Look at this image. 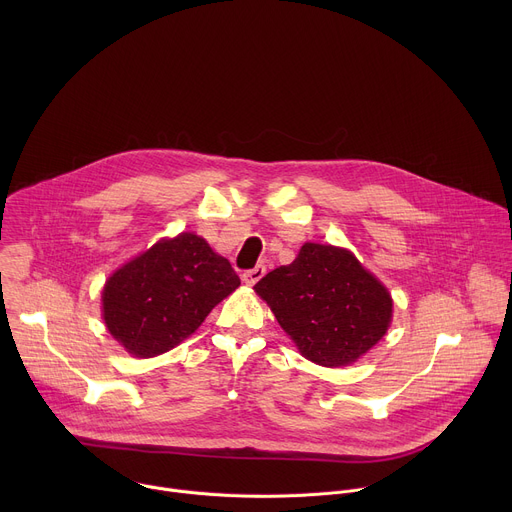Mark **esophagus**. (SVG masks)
<instances>
[{
    "label": "esophagus",
    "mask_w": 512,
    "mask_h": 512,
    "mask_svg": "<svg viewBox=\"0 0 512 512\" xmlns=\"http://www.w3.org/2000/svg\"><path fill=\"white\" fill-rule=\"evenodd\" d=\"M263 275H265V267H263V265H257L255 269L245 271L241 277H243V283H245V285H255Z\"/></svg>",
    "instance_id": "1"
}]
</instances>
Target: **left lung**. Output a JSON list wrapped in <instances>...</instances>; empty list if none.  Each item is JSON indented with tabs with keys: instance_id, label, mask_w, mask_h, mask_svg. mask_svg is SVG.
<instances>
[{
	"instance_id": "1",
	"label": "left lung",
	"mask_w": 512,
	"mask_h": 512,
	"mask_svg": "<svg viewBox=\"0 0 512 512\" xmlns=\"http://www.w3.org/2000/svg\"><path fill=\"white\" fill-rule=\"evenodd\" d=\"M298 352L328 369L350 367L387 334L393 298L350 249L304 243L255 287Z\"/></svg>"
}]
</instances>
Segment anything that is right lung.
<instances>
[{
	"label": "right lung",
	"mask_w": 512,
	"mask_h": 512,
	"mask_svg": "<svg viewBox=\"0 0 512 512\" xmlns=\"http://www.w3.org/2000/svg\"><path fill=\"white\" fill-rule=\"evenodd\" d=\"M239 285L231 263L188 231L117 267L101 291V316L127 354L154 358L192 336Z\"/></svg>",
	"instance_id": "obj_1"
}]
</instances>
